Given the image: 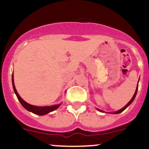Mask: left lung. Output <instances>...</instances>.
Wrapping results in <instances>:
<instances>
[{
    "instance_id": "obj_1",
    "label": "left lung",
    "mask_w": 149,
    "mask_h": 149,
    "mask_svg": "<svg viewBox=\"0 0 149 149\" xmlns=\"http://www.w3.org/2000/svg\"><path fill=\"white\" fill-rule=\"evenodd\" d=\"M138 83H139V81H138ZM137 90H138V85H137V87H136V90H135V92H134V95H133L132 98L131 99V100L130 101V102H128V103H127V104H126V105L125 106V107H124L123 108H122V109H120V110L117 111H116V112H112V113H113V114H118V113H121V112L125 110V109L126 108H127V107H129V106L130 105V104H132V102L133 101H134V98H135V97H136V93H137ZM97 110H98L99 111H100V112H104L103 111H102V110H100V109H97Z\"/></svg>"
}]
</instances>
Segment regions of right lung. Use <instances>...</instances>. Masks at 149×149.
Instances as JSON below:
<instances>
[{
	"mask_svg": "<svg viewBox=\"0 0 149 149\" xmlns=\"http://www.w3.org/2000/svg\"><path fill=\"white\" fill-rule=\"evenodd\" d=\"M13 76H12V83H13V90H14V92L16 95L17 97L18 100L19 101V102L21 103V104L23 106V107L24 109H26L27 111H29L32 112L33 113L36 114V115H39V116H42V115H45V114H47L49 112H52L53 111L56 110V109H58L59 107V106L61 105L60 104H56V105H53V106H46V107H38V106H33L31 105V104H28L27 102H26L24 100H23L22 99V97L19 96V95L18 94L16 88H15V83H14V78H13Z\"/></svg>",
	"mask_w": 149,
	"mask_h": 149,
	"instance_id": "right-lung-1",
	"label": "right lung"
}]
</instances>
